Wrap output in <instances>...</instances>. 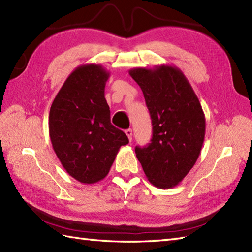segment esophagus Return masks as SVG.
<instances>
[{
	"label": "esophagus",
	"instance_id": "34e87169",
	"mask_svg": "<svg viewBox=\"0 0 252 252\" xmlns=\"http://www.w3.org/2000/svg\"><path fill=\"white\" fill-rule=\"evenodd\" d=\"M125 132H126L127 138H129V141L131 142L132 141V130L131 129H126Z\"/></svg>",
	"mask_w": 252,
	"mask_h": 252
}]
</instances>
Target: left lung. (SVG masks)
<instances>
[{
    "mask_svg": "<svg viewBox=\"0 0 252 252\" xmlns=\"http://www.w3.org/2000/svg\"><path fill=\"white\" fill-rule=\"evenodd\" d=\"M153 123V137L135 147L146 178L158 189H172L194 167L205 140L206 119L200 101L179 68L161 65L133 68Z\"/></svg>",
    "mask_w": 252,
    "mask_h": 252,
    "instance_id": "1",
    "label": "left lung"
}]
</instances>
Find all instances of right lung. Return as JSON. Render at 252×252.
I'll use <instances>...</instances> for the list:
<instances>
[{"label": "right lung", "mask_w": 252, "mask_h": 252, "mask_svg": "<svg viewBox=\"0 0 252 252\" xmlns=\"http://www.w3.org/2000/svg\"><path fill=\"white\" fill-rule=\"evenodd\" d=\"M109 72L103 66L77 67L53 100L49 116L52 146L63 169L83 184H94L108 174L125 132L110 122L105 98Z\"/></svg>", "instance_id": "add662e5"}]
</instances>
